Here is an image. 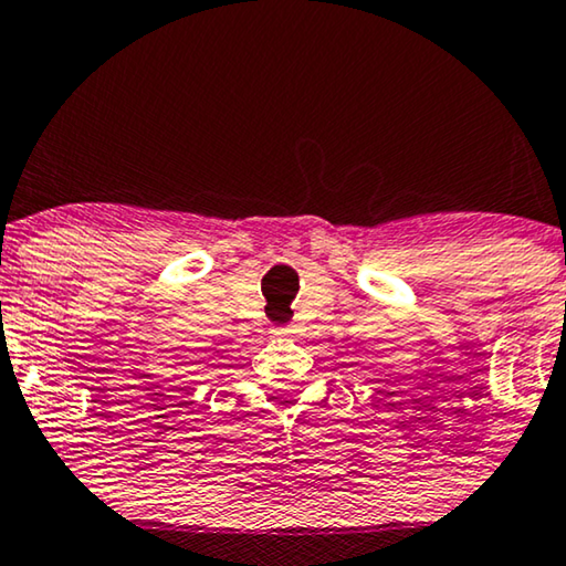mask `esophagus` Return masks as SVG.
<instances>
[{"instance_id": "obj_1", "label": "esophagus", "mask_w": 566, "mask_h": 566, "mask_svg": "<svg viewBox=\"0 0 566 566\" xmlns=\"http://www.w3.org/2000/svg\"><path fill=\"white\" fill-rule=\"evenodd\" d=\"M273 335L277 337H296L298 327L296 324H281V327H273Z\"/></svg>"}]
</instances>
